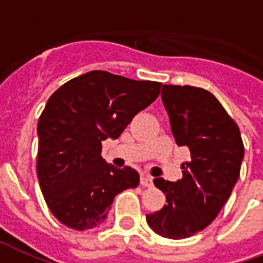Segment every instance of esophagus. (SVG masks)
Wrapping results in <instances>:
<instances>
[{"label":"esophagus","mask_w":263,"mask_h":263,"mask_svg":"<svg viewBox=\"0 0 263 263\" xmlns=\"http://www.w3.org/2000/svg\"><path fill=\"white\" fill-rule=\"evenodd\" d=\"M140 184L142 185V186H152V177L151 176H146V174H142L141 178H140Z\"/></svg>","instance_id":"34e87169"}]
</instances>
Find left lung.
I'll list each match as a JSON object with an SVG mask.
<instances>
[{
  "label": "left lung",
  "instance_id": "8db88e82",
  "mask_svg": "<svg viewBox=\"0 0 263 263\" xmlns=\"http://www.w3.org/2000/svg\"><path fill=\"white\" fill-rule=\"evenodd\" d=\"M162 101L177 145L188 146L191 159L181 164L177 182L155 178L167 203L146 221L158 235L185 239L209 227L227 203L240 176L244 145L237 123L210 91L163 85Z\"/></svg>",
  "mask_w": 263,
  "mask_h": 263
}]
</instances>
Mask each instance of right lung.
Wrapping results in <instances>:
<instances>
[{"mask_svg": "<svg viewBox=\"0 0 263 263\" xmlns=\"http://www.w3.org/2000/svg\"><path fill=\"white\" fill-rule=\"evenodd\" d=\"M160 82L90 71L50 96L38 121L36 176L50 213L66 227L87 231L107 218L118 193L136 188V170L107 164V138H118L154 103Z\"/></svg>", "mask_w": 263, "mask_h": 263, "instance_id": "1", "label": "right lung"}]
</instances>
